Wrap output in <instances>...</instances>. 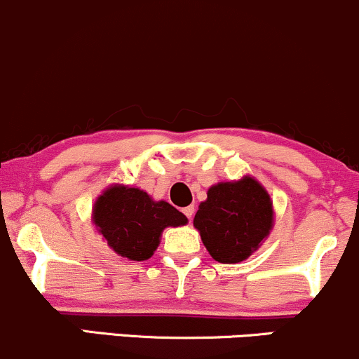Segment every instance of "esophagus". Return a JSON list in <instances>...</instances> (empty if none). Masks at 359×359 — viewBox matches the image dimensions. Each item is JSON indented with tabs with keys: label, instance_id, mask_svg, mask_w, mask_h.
<instances>
[{
	"label": "esophagus",
	"instance_id": "obj_1",
	"mask_svg": "<svg viewBox=\"0 0 359 359\" xmlns=\"http://www.w3.org/2000/svg\"><path fill=\"white\" fill-rule=\"evenodd\" d=\"M183 213L187 215V218H188V220H191V218H193V215H195V206H193V205L187 206V208H183Z\"/></svg>",
	"mask_w": 359,
	"mask_h": 359
}]
</instances>
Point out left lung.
<instances>
[{
    "label": "left lung",
    "mask_w": 359,
    "mask_h": 359,
    "mask_svg": "<svg viewBox=\"0 0 359 359\" xmlns=\"http://www.w3.org/2000/svg\"><path fill=\"white\" fill-rule=\"evenodd\" d=\"M195 215L206 250L222 264H238L262 245L273 226L269 193L252 176L213 184Z\"/></svg>",
    "instance_id": "obj_1"
}]
</instances>
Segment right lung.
Wrapping results in <instances>:
<instances>
[{
  "instance_id": "add662e5",
  "label": "right lung",
  "mask_w": 359,
  "mask_h": 359,
  "mask_svg": "<svg viewBox=\"0 0 359 359\" xmlns=\"http://www.w3.org/2000/svg\"><path fill=\"white\" fill-rule=\"evenodd\" d=\"M92 222L116 254L141 262L154 254L166 226L187 225L188 218L142 189L112 184L95 200Z\"/></svg>"
}]
</instances>
